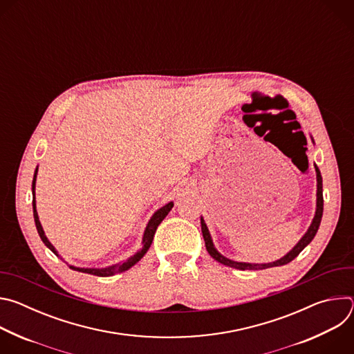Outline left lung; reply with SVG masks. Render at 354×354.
I'll list each match as a JSON object with an SVG mask.
<instances>
[{
	"label": "left lung",
	"instance_id": "left-lung-1",
	"mask_svg": "<svg viewBox=\"0 0 354 354\" xmlns=\"http://www.w3.org/2000/svg\"><path fill=\"white\" fill-rule=\"evenodd\" d=\"M315 171H317V212H315V217L313 220V224L310 225L308 231L306 232V235L302 236L298 243L288 252V254L286 257H283L281 259L276 261V262H272V263H245V262H234L225 257H223L220 252L214 248L213 245V241H212V236H210V232H209V228L203 220V217H200V223H201V232H203V238H205V242H206V249L210 254V257L213 259H216L217 262L225 265V266H230V268H235V269H239V270H263V269H268V268H274V266H283V265H287L290 263L292 259H295L299 252L304 249L315 236L318 228H319V224H321V220H322V213H324V194H322V176H321V172L318 169V167L315 165Z\"/></svg>",
	"mask_w": 354,
	"mask_h": 354
}]
</instances>
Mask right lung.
Masks as SVG:
<instances>
[{
	"label": "right lung",
	"instance_id": "add662e5",
	"mask_svg": "<svg viewBox=\"0 0 354 354\" xmlns=\"http://www.w3.org/2000/svg\"><path fill=\"white\" fill-rule=\"evenodd\" d=\"M36 175H37V168L35 171V175H33V182H32V193H33V201H32V206H33V217H35V224H36V230L39 232V236L41 238L43 243L53 252V254H57L56 248L50 243V241L46 238L44 235V231L41 228V224L39 221V217H37V212H36V200H35V185H36ZM174 207V203L171 201V203L165 205L164 207H161L158 212L154 213V216L151 217V220L148 221L147 227H145V231H144V236H142V248L137 252L136 255H133L130 259H127L126 262H123L122 265L118 263V265H112L109 268H104V269H84V268H74V266H70V269H74L77 272H82V273H88V274H93V276H99V277H108V276H113L116 273H120V272H124V270H129L131 266H134L145 254L147 250L149 249L151 243H153V239H154V234L158 228V225L161 224V221L168 216V213L171 212V209Z\"/></svg>",
	"mask_w": 354,
	"mask_h": 354
}]
</instances>
